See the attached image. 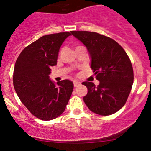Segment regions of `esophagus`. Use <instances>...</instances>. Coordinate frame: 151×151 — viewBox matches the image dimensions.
I'll return each instance as SVG.
<instances>
[{
	"instance_id": "esophagus-1",
	"label": "esophagus",
	"mask_w": 151,
	"mask_h": 151,
	"mask_svg": "<svg viewBox=\"0 0 151 151\" xmlns=\"http://www.w3.org/2000/svg\"><path fill=\"white\" fill-rule=\"evenodd\" d=\"M81 84V82L78 81H74V87H77L78 86H79Z\"/></svg>"
}]
</instances>
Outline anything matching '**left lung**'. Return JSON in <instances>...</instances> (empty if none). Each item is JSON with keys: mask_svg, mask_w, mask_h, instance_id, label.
Instances as JSON below:
<instances>
[{"mask_svg": "<svg viewBox=\"0 0 151 151\" xmlns=\"http://www.w3.org/2000/svg\"><path fill=\"white\" fill-rule=\"evenodd\" d=\"M89 52L91 68L99 81L97 86L90 81L82 84L88 92L84 101L91 111L111 115L124 106L131 92L133 71L125 50L111 38L94 32L72 31Z\"/></svg>", "mask_w": 151, "mask_h": 151, "instance_id": "left-lung-1", "label": "left lung"}]
</instances>
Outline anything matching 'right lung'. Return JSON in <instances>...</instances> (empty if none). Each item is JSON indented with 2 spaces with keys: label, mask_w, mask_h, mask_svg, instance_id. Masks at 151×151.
<instances>
[{
  "label": "right lung",
  "mask_w": 151,
  "mask_h": 151,
  "mask_svg": "<svg viewBox=\"0 0 151 151\" xmlns=\"http://www.w3.org/2000/svg\"><path fill=\"white\" fill-rule=\"evenodd\" d=\"M70 35L65 32L42 36L26 47L15 62V92L30 113L41 120H52L61 115L73 91L72 81L55 83L49 76L51 67L57 65L60 47Z\"/></svg>",
  "instance_id": "obj_1"
}]
</instances>
